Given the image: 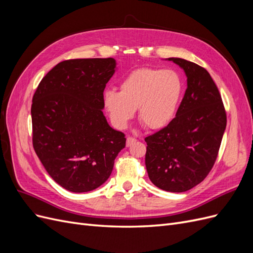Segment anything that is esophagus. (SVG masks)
Instances as JSON below:
<instances>
[{
    "label": "esophagus",
    "instance_id": "esophagus-1",
    "mask_svg": "<svg viewBox=\"0 0 253 253\" xmlns=\"http://www.w3.org/2000/svg\"><path fill=\"white\" fill-rule=\"evenodd\" d=\"M135 141H136V139L133 138V137H127V138H126V147H129V145H131Z\"/></svg>",
    "mask_w": 253,
    "mask_h": 253
}]
</instances>
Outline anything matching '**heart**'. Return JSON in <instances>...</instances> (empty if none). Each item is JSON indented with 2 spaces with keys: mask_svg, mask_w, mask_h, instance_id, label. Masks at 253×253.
<instances>
[{
  "mask_svg": "<svg viewBox=\"0 0 253 253\" xmlns=\"http://www.w3.org/2000/svg\"><path fill=\"white\" fill-rule=\"evenodd\" d=\"M182 95L177 73L162 68L141 67L129 73L120 83V91L106 89L103 104L115 127L126 128L134 118L149 129L166 127L175 117Z\"/></svg>",
  "mask_w": 253,
  "mask_h": 253,
  "instance_id": "heart-1",
  "label": "heart"
}]
</instances>
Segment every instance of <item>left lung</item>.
Returning <instances> with one entry per match:
<instances>
[{
	"label": "left lung",
	"instance_id": "1",
	"mask_svg": "<svg viewBox=\"0 0 253 253\" xmlns=\"http://www.w3.org/2000/svg\"><path fill=\"white\" fill-rule=\"evenodd\" d=\"M168 60L185 71L188 87L170 125L144 138L145 167L159 189L185 192L213 168L227 116L216 84L204 67L180 58Z\"/></svg>",
	"mask_w": 253,
	"mask_h": 253
}]
</instances>
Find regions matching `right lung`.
I'll list each match as a JSON object with an SVG mask.
<instances>
[{
  "mask_svg": "<svg viewBox=\"0 0 253 253\" xmlns=\"http://www.w3.org/2000/svg\"><path fill=\"white\" fill-rule=\"evenodd\" d=\"M116 68L113 58L71 59L58 63L33 97V145L58 185L75 193L104 183L126 147L102 109L103 91Z\"/></svg>",
  "mask_w": 253,
  "mask_h": 253,
  "instance_id": "obj_1",
  "label": "right lung"
}]
</instances>
